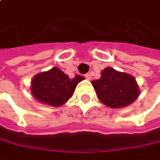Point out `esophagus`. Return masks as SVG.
Returning a JSON list of instances; mask_svg holds the SVG:
<instances>
[{"label":"esophagus","mask_w":160,"mask_h":160,"mask_svg":"<svg viewBox=\"0 0 160 160\" xmlns=\"http://www.w3.org/2000/svg\"><path fill=\"white\" fill-rule=\"evenodd\" d=\"M84 77H85L87 80H90V79H91V75H90V74H85V75H84Z\"/></svg>","instance_id":"1"}]
</instances>
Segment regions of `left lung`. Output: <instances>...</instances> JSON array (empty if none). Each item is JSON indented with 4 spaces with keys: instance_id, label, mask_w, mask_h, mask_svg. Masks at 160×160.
<instances>
[{
    "instance_id": "obj_1",
    "label": "left lung",
    "mask_w": 160,
    "mask_h": 160,
    "mask_svg": "<svg viewBox=\"0 0 160 160\" xmlns=\"http://www.w3.org/2000/svg\"><path fill=\"white\" fill-rule=\"evenodd\" d=\"M100 79L92 81L98 99L108 107L118 109L130 105L140 94L135 78L112 68L102 71Z\"/></svg>"
}]
</instances>
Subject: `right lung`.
Here are the masks:
<instances>
[{
  "mask_svg": "<svg viewBox=\"0 0 160 160\" xmlns=\"http://www.w3.org/2000/svg\"><path fill=\"white\" fill-rule=\"evenodd\" d=\"M84 79V76L79 75L69 78L59 68H53L32 78L31 93L42 103L60 106L72 97L77 84Z\"/></svg>",
  "mask_w": 160,
  "mask_h": 160,
  "instance_id": "1",
  "label": "right lung"
}]
</instances>
